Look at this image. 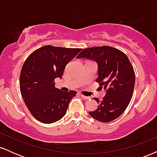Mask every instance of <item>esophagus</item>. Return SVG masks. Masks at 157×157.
Segmentation results:
<instances>
[{"mask_svg":"<svg viewBox=\"0 0 157 157\" xmlns=\"http://www.w3.org/2000/svg\"><path fill=\"white\" fill-rule=\"evenodd\" d=\"M80 97H82V99H84V100H89V97L84 96V95H82V94H80Z\"/></svg>","mask_w":157,"mask_h":157,"instance_id":"esophagus-1","label":"esophagus"}]
</instances>
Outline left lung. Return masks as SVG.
Listing matches in <instances>:
<instances>
[{
    "label": "left lung",
    "mask_w": 157,
    "mask_h": 157,
    "mask_svg": "<svg viewBox=\"0 0 157 157\" xmlns=\"http://www.w3.org/2000/svg\"><path fill=\"white\" fill-rule=\"evenodd\" d=\"M77 59L92 60L98 64L96 82L106 91L101 100L94 97L98 108L89 114L102 122L117 119L125 111L132 98L135 84V73L125 53L111 46H103L82 50Z\"/></svg>",
    "instance_id": "left-lung-1"
}]
</instances>
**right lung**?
I'll return each mask as SVG.
<instances>
[{
	"mask_svg": "<svg viewBox=\"0 0 157 157\" xmlns=\"http://www.w3.org/2000/svg\"><path fill=\"white\" fill-rule=\"evenodd\" d=\"M82 48L44 46L29 56L20 75V89L32 116L46 124L58 121L66 114L77 92L62 91L55 79L62 77L66 66Z\"/></svg>",
	"mask_w": 157,
	"mask_h": 157,
	"instance_id": "obj_1",
	"label": "right lung"
}]
</instances>
